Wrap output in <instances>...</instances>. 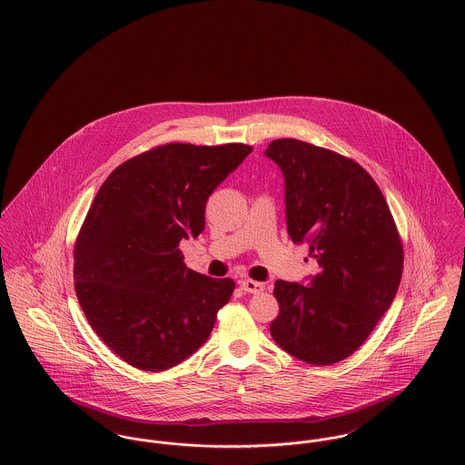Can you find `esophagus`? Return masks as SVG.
Wrapping results in <instances>:
<instances>
[{
    "instance_id": "obj_1",
    "label": "esophagus",
    "mask_w": 465,
    "mask_h": 465,
    "mask_svg": "<svg viewBox=\"0 0 465 465\" xmlns=\"http://www.w3.org/2000/svg\"><path fill=\"white\" fill-rule=\"evenodd\" d=\"M241 288H242L245 292L258 294V292H263V291H265V284H263V282H258V281H252V279H243V281H241Z\"/></svg>"
}]
</instances>
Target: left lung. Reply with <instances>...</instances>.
<instances>
[{
	"instance_id": "left-lung-1",
	"label": "left lung",
	"mask_w": 465,
	"mask_h": 465,
	"mask_svg": "<svg viewBox=\"0 0 465 465\" xmlns=\"http://www.w3.org/2000/svg\"><path fill=\"white\" fill-rule=\"evenodd\" d=\"M265 155L284 176L286 222L309 243L319 273L307 286L277 281L275 343L315 366L354 354L398 292L402 243L378 184L357 162L298 139H275Z\"/></svg>"
}]
</instances>
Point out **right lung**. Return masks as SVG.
Instances as JSON below:
<instances>
[{"label":"right lung","instance_id":"obj_1","mask_svg":"<svg viewBox=\"0 0 465 465\" xmlns=\"http://www.w3.org/2000/svg\"><path fill=\"white\" fill-rule=\"evenodd\" d=\"M251 146L171 143L118 165L99 188L74 243V289L92 330L143 371H163L200 349L235 282L183 263L205 203Z\"/></svg>","mask_w":465,"mask_h":465}]
</instances>
